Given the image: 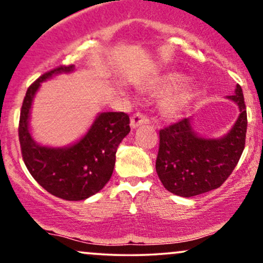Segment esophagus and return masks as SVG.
I'll use <instances>...</instances> for the list:
<instances>
[{"mask_svg":"<svg viewBox=\"0 0 263 263\" xmlns=\"http://www.w3.org/2000/svg\"><path fill=\"white\" fill-rule=\"evenodd\" d=\"M148 122H149V120L147 119V117L144 116V115L137 112V114H135L134 116L131 117V123H129V125H131L132 128H137L138 126L147 125V123H148Z\"/></svg>","mask_w":263,"mask_h":263,"instance_id":"esophagus-1","label":"esophagus"}]
</instances>
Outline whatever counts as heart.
Segmentation results:
<instances>
[{
	"mask_svg": "<svg viewBox=\"0 0 263 263\" xmlns=\"http://www.w3.org/2000/svg\"><path fill=\"white\" fill-rule=\"evenodd\" d=\"M188 81V77L185 74L180 73V71H167V73L162 74L157 79L151 83L148 86L149 91L158 93V95H164V93H170L171 92L177 91L167 98H164L161 102V110L162 114L164 115L167 119H178L184 114V111L188 107L190 100L193 98V89L192 85H185L183 88L182 86Z\"/></svg>",
	"mask_w": 263,
	"mask_h": 263,
	"instance_id": "obj_1",
	"label": "heart"
}]
</instances>
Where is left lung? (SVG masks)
<instances>
[{
	"instance_id": "1",
	"label": "left lung",
	"mask_w": 263,
	"mask_h": 263,
	"mask_svg": "<svg viewBox=\"0 0 263 263\" xmlns=\"http://www.w3.org/2000/svg\"><path fill=\"white\" fill-rule=\"evenodd\" d=\"M237 105L238 116L228 134L218 138L195 131L193 116L159 131L156 171L164 188L183 198L219 188L236 167L245 148L247 129L242 89L226 96Z\"/></svg>"
}]
</instances>
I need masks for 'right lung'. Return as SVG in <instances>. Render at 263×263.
<instances>
[{
  "label": "right lung",
  "mask_w": 263,
  "mask_h": 263,
  "mask_svg": "<svg viewBox=\"0 0 263 263\" xmlns=\"http://www.w3.org/2000/svg\"><path fill=\"white\" fill-rule=\"evenodd\" d=\"M75 65L53 69L27 90L20 117L21 149L31 176L48 193L64 200L79 201L92 197L112 176L116 151L129 134V117L123 112H100L87 131L68 146L38 143L31 131V110L42 83L59 74H70Z\"/></svg>",
  "instance_id": "right-lung-1"
}]
</instances>
